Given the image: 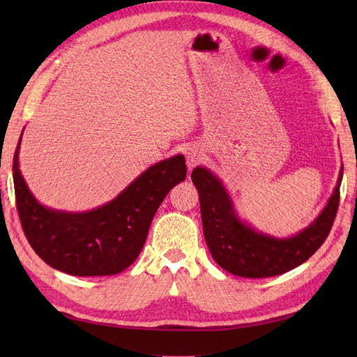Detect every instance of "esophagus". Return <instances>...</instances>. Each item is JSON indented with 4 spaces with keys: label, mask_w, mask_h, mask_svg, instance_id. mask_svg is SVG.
<instances>
[{
    "label": "esophagus",
    "mask_w": 357,
    "mask_h": 357,
    "mask_svg": "<svg viewBox=\"0 0 357 357\" xmlns=\"http://www.w3.org/2000/svg\"><path fill=\"white\" fill-rule=\"evenodd\" d=\"M202 159V152L198 146H189L186 149V165L192 169L197 164H199Z\"/></svg>",
    "instance_id": "obj_1"
}]
</instances>
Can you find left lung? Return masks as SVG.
Instances as JSON below:
<instances>
[{"mask_svg":"<svg viewBox=\"0 0 357 357\" xmlns=\"http://www.w3.org/2000/svg\"><path fill=\"white\" fill-rule=\"evenodd\" d=\"M341 180L342 167L337 186L317 218L295 235L280 238L255 229L236 211L222 180L207 167H197L192 181L199 193L204 236L213 259L225 271L247 278L280 275L304 264L331 232Z\"/></svg>","mask_w":357,"mask_h":357,"instance_id":"1","label":"left lung"}]
</instances>
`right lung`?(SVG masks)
<instances>
[{"label":"right lung","instance_id":"add662e5","mask_svg":"<svg viewBox=\"0 0 357 357\" xmlns=\"http://www.w3.org/2000/svg\"><path fill=\"white\" fill-rule=\"evenodd\" d=\"M20 142L22 134L13 158V181L24 232L49 266L77 277L114 275L131 265L142 252L160 202L188 171L185 156H171L149 167L100 207L55 210L29 190L19 168Z\"/></svg>","mask_w":357,"mask_h":357}]
</instances>
